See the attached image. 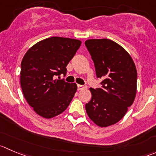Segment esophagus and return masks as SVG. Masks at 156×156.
Wrapping results in <instances>:
<instances>
[{
	"label": "esophagus",
	"instance_id": "esophagus-1",
	"mask_svg": "<svg viewBox=\"0 0 156 156\" xmlns=\"http://www.w3.org/2000/svg\"><path fill=\"white\" fill-rule=\"evenodd\" d=\"M86 88H87V87H86V86H83V85H77V89H78V90H83V89H86Z\"/></svg>",
	"mask_w": 156,
	"mask_h": 156
}]
</instances>
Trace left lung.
Listing matches in <instances>:
<instances>
[{"mask_svg": "<svg viewBox=\"0 0 156 156\" xmlns=\"http://www.w3.org/2000/svg\"><path fill=\"white\" fill-rule=\"evenodd\" d=\"M94 63L101 88H90L92 98L86 104L90 119L100 127L118 122L134 102L137 71L128 52L109 39H91L85 42Z\"/></svg>", "mask_w": 156, "mask_h": 156, "instance_id": "1", "label": "left lung"}]
</instances>
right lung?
Here are the masks:
<instances>
[{"instance_id":"add662e5","label":"right lung","mask_w":156,"mask_h":156,"mask_svg":"<svg viewBox=\"0 0 156 156\" xmlns=\"http://www.w3.org/2000/svg\"><path fill=\"white\" fill-rule=\"evenodd\" d=\"M80 45L79 40L52 37L37 43L25 53L20 86L28 104L41 116L53 118L70 103L76 84L56 76L66 75V66Z\"/></svg>"}]
</instances>
